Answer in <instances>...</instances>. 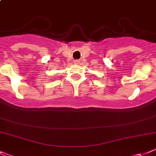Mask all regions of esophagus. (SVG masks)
<instances>
[{
	"instance_id": "obj_1",
	"label": "esophagus",
	"mask_w": 156,
	"mask_h": 156,
	"mask_svg": "<svg viewBox=\"0 0 156 156\" xmlns=\"http://www.w3.org/2000/svg\"><path fill=\"white\" fill-rule=\"evenodd\" d=\"M74 63H79V61H78V60H75V61H74Z\"/></svg>"
}]
</instances>
